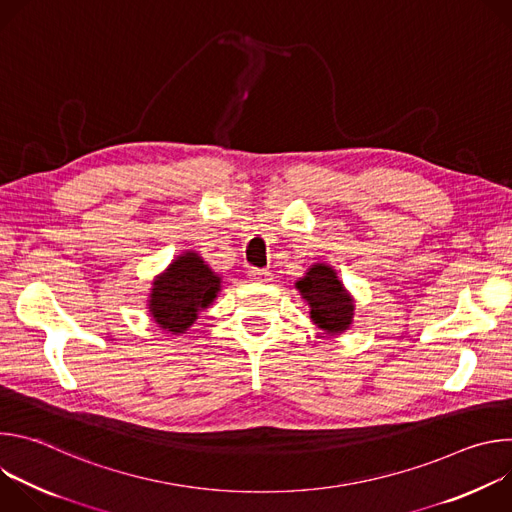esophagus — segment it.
<instances>
[{"mask_svg": "<svg viewBox=\"0 0 512 512\" xmlns=\"http://www.w3.org/2000/svg\"><path fill=\"white\" fill-rule=\"evenodd\" d=\"M249 277H251L253 281H261V283H265V281H269V279H271V273H269L267 269L251 267V269H249Z\"/></svg>", "mask_w": 512, "mask_h": 512, "instance_id": "1", "label": "esophagus"}]
</instances>
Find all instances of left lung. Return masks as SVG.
Instances as JSON below:
<instances>
[{"label": "left lung", "instance_id": "1", "mask_svg": "<svg viewBox=\"0 0 512 512\" xmlns=\"http://www.w3.org/2000/svg\"><path fill=\"white\" fill-rule=\"evenodd\" d=\"M310 306V318L326 334H340L350 328L354 300L344 289L336 271L326 263H316L296 283Z\"/></svg>", "mask_w": 512, "mask_h": 512}]
</instances>
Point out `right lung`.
Returning a JSON list of instances; mask_svg holds the SVG:
<instances>
[{
	"label": "right lung",
	"instance_id": "1",
	"mask_svg": "<svg viewBox=\"0 0 512 512\" xmlns=\"http://www.w3.org/2000/svg\"><path fill=\"white\" fill-rule=\"evenodd\" d=\"M152 285L150 314L154 322L162 330L182 334L194 324L198 312L214 302L221 291V277L198 253L186 251Z\"/></svg>",
	"mask_w": 512,
	"mask_h": 512
}]
</instances>
